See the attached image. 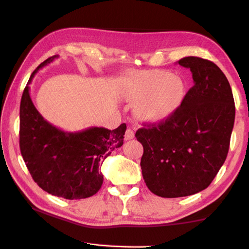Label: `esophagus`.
<instances>
[{
    "instance_id": "34e87169",
    "label": "esophagus",
    "mask_w": 249,
    "mask_h": 249,
    "mask_svg": "<svg viewBox=\"0 0 249 249\" xmlns=\"http://www.w3.org/2000/svg\"><path fill=\"white\" fill-rule=\"evenodd\" d=\"M135 136V130L133 128H127L126 129V133H125V140H130L133 139Z\"/></svg>"
}]
</instances>
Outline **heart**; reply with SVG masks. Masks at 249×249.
Listing matches in <instances>:
<instances>
[{
  "label": "heart",
  "instance_id": "1",
  "mask_svg": "<svg viewBox=\"0 0 249 249\" xmlns=\"http://www.w3.org/2000/svg\"><path fill=\"white\" fill-rule=\"evenodd\" d=\"M125 92L131 99L143 98L136 108L141 119L157 121L169 115L181 104L183 84L166 71H141L126 80Z\"/></svg>",
  "mask_w": 249,
  "mask_h": 249
}]
</instances>
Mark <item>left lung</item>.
I'll return each instance as SVG.
<instances>
[{"label": "left lung", "mask_w": 249, "mask_h": 249, "mask_svg": "<svg viewBox=\"0 0 249 249\" xmlns=\"http://www.w3.org/2000/svg\"><path fill=\"white\" fill-rule=\"evenodd\" d=\"M194 85L178 108L159 124L136 131L143 145L140 166L147 187L162 197L203 191L227 159L235 106L229 81L215 63L184 57Z\"/></svg>", "instance_id": "obj_1"}]
</instances>
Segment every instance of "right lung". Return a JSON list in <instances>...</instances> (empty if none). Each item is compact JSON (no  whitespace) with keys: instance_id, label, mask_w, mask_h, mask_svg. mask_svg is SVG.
Returning <instances> with one entry per match:
<instances>
[{"instance_id":"1","label":"right lung","mask_w":249,"mask_h":249,"mask_svg":"<svg viewBox=\"0 0 249 249\" xmlns=\"http://www.w3.org/2000/svg\"><path fill=\"white\" fill-rule=\"evenodd\" d=\"M57 57L43 61L23 90L19 144L33 180L44 191L67 199L86 198L101 188L104 176L99 168L112 151L123 145L126 124L113 130L89 127L69 133L44 120L31 100L29 85L36 73Z\"/></svg>"}]
</instances>
